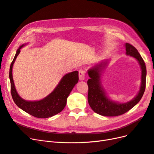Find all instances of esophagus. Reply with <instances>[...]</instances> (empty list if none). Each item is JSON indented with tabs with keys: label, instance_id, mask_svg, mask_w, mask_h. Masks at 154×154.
Instances as JSON below:
<instances>
[{
	"label": "esophagus",
	"instance_id": "esophagus-1",
	"mask_svg": "<svg viewBox=\"0 0 154 154\" xmlns=\"http://www.w3.org/2000/svg\"><path fill=\"white\" fill-rule=\"evenodd\" d=\"M85 78V72L83 70L79 71V79L80 80H84Z\"/></svg>",
	"mask_w": 154,
	"mask_h": 154
}]
</instances>
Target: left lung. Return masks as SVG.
Masks as SVG:
<instances>
[{
    "label": "left lung",
    "instance_id": "left-lung-1",
    "mask_svg": "<svg viewBox=\"0 0 154 154\" xmlns=\"http://www.w3.org/2000/svg\"><path fill=\"white\" fill-rule=\"evenodd\" d=\"M126 54L136 58L141 69V83L137 95L127 103H119L110 100L101 85L100 78L102 70L105 67L107 62H101L99 65L88 70L90 79L87 81L88 87V102L91 109L96 113L103 116H118L127 112L141 100L145 91L146 68L141 56L133 45L128 43L125 45Z\"/></svg>",
    "mask_w": 154,
    "mask_h": 154
}]
</instances>
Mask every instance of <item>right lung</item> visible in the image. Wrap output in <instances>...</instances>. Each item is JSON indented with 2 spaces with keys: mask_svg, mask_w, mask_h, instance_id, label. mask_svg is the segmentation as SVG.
I'll use <instances>...</instances> for the list:
<instances>
[{
  "mask_svg": "<svg viewBox=\"0 0 154 154\" xmlns=\"http://www.w3.org/2000/svg\"><path fill=\"white\" fill-rule=\"evenodd\" d=\"M23 44L17 51L16 54L11 63L10 69V79L11 83V93L13 100L20 109L30 115L38 118H48L60 113L66 106L67 99L78 82V72L73 71L63 76L54 91L45 98L35 101L23 100L17 93L14 84L12 68L17 56L20 52Z\"/></svg>",
  "mask_w": 154,
  "mask_h": 154,
  "instance_id": "right-lung-1",
  "label": "right lung"
}]
</instances>
